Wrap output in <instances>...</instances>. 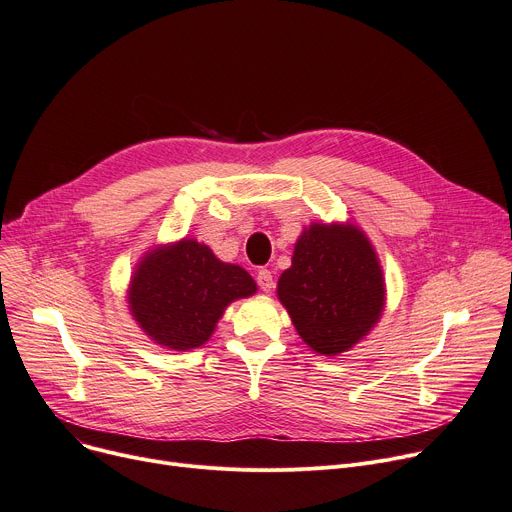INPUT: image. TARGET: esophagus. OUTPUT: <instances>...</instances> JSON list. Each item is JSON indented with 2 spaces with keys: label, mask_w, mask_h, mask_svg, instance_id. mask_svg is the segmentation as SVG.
<instances>
[{
  "label": "esophagus",
  "mask_w": 512,
  "mask_h": 512,
  "mask_svg": "<svg viewBox=\"0 0 512 512\" xmlns=\"http://www.w3.org/2000/svg\"><path fill=\"white\" fill-rule=\"evenodd\" d=\"M257 284H259V288H261L263 292H271V290H274L276 282H274V276H271L269 269L261 267V269L257 271Z\"/></svg>",
  "instance_id": "34e87169"
}]
</instances>
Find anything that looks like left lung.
<instances>
[{
	"mask_svg": "<svg viewBox=\"0 0 512 512\" xmlns=\"http://www.w3.org/2000/svg\"><path fill=\"white\" fill-rule=\"evenodd\" d=\"M278 296L304 344L317 354L337 356L379 321L383 271L358 228L313 224L298 238Z\"/></svg>",
	"mask_w": 512,
	"mask_h": 512,
	"instance_id": "8db88e82",
	"label": "left lung"
}]
</instances>
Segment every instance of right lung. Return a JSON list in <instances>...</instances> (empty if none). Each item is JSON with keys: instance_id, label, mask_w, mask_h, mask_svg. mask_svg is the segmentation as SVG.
Instances as JSON below:
<instances>
[{"instance_id": "right-lung-1", "label": "right lung", "mask_w": 512, "mask_h": 512, "mask_svg": "<svg viewBox=\"0 0 512 512\" xmlns=\"http://www.w3.org/2000/svg\"><path fill=\"white\" fill-rule=\"evenodd\" d=\"M243 267L222 263L197 241L152 251L133 274L129 306L135 321L170 350L206 344L226 306L255 294Z\"/></svg>"}]
</instances>
